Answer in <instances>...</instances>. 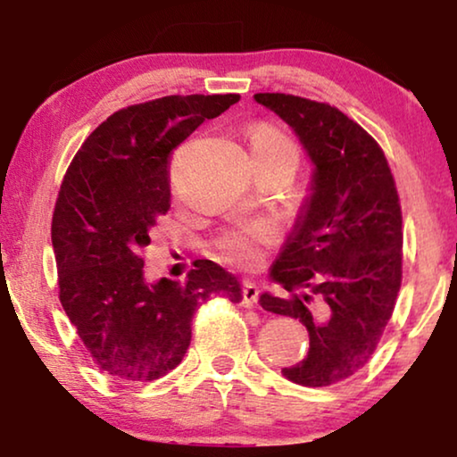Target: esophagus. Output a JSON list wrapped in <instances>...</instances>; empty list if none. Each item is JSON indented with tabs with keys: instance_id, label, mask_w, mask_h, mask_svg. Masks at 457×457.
<instances>
[{
	"instance_id": "esophagus-1",
	"label": "esophagus",
	"mask_w": 457,
	"mask_h": 457,
	"mask_svg": "<svg viewBox=\"0 0 457 457\" xmlns=\"http://www.w3.org/2000/svg\"><path fill=\"white\" fill-rule=\"evenodd\" d=\"M258 285L252 283V280H243V303L255 305V302H258Z\"/></svg>"
}]
</instances>
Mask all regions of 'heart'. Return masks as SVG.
Returning a JSON list of instances; mask_svg holds the SVG:
<instances>
[{
    "mask_svg": "<svg viewBox=\"0 0 457 457\" xmlns=\"http://www.w3.org/2000/svg\"><path fill=\"white\" fill-rule=\"evenodd\" d=\"M249 145H252L253 158H258V155H289V158L297 160V149L293 141L272 127H255L252 137H249ZM272 239L274 228L270 222L252 220L224 230L218 237L216 245L227 262L239 266H253L258 264L262 252L266 245H270Z\"/></svg>",
    "mask_w": 457,
    "mask_h": 457,
    "instance_id": "obj_1",
    "label": "heart"
}]
</instances>
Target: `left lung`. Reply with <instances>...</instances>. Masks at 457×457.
I'll return each mask as SVG.
<instances>
[{
	"label": "left lung",
	"mask_w": 457,
	"mask_h": 457,
	"mask_svg": "<svg viewBox=\"0 0 457 457\" xmlns=\"http://www.w3.org/2000/svg\"><path fill=\"white\" fill-rule=\"evenodd\" d=\"M253 99L285 120L314 166L295 224L270 266L283 295L260 305L308 328L310 352L283 368L302 386H328L377 349L402 285V208L378 143L341 110L285 93Z\"/></svg>",
	"instance_id": "obj_1"
}]
</instances>
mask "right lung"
<instances>
[{"label":"right lung","instance_id":"obj_1","mask_svg":"<svg viewBox=\"0 0 457 457\" xmlns=\"http://www.w3.org/2000/svg\"><path fill=\"white\" fill-rule=\"evenodd\" d=\"M239 102L170 96L130 105L99 124L74 155L52 220L60 302L99 370L149 383L183 361L191 320L212 295L239 303L235 274L197 260L183 283L143 272V247L170 210L168 160L204 120Z\"/></svg>","mask_w":457,"mask_h":457}]
</instances>
